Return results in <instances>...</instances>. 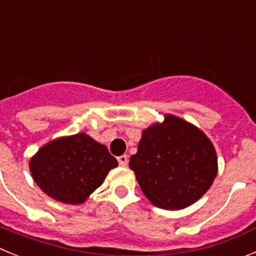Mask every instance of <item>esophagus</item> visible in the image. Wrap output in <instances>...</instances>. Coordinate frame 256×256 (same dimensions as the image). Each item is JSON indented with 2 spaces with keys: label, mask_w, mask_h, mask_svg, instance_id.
Returning <instances> with one entry per match:
<instances>
[{
  "label": "esophagus",
  "mask_w": 256,
  "mask_h": 256,
  "mask_svg": "<svg viewBox=\"0 0 256 256\" xmlns=\"http://www.w3.org/2000/svg\"><path fill=\"white\" fill-rule=\"evenodd\" d=\"M118 162H119L122 166H126V164H128V156L120 155L119 158H118Z\"/></svg>",
  "instance_id": "esophagus-1"
}]
</instances>
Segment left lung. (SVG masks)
Returning <instances> with one entry per match:
<instances>
[{"label": "left lung", "instance_id": "8db88e82", "mask_svg": "<svg viewBox=\"0 0 256 256\" xmlns=\"http://www.w3.org/2000/svg\"><path fill=\"white\" fill-rule=\"evenodd\" d=\"M130 166L144 196L162 209H183L212 186L216 176V154L196 126L166 115L160 124L142 132Z\"/></svg>", "mask_w": 256, "mask_h": 256}]
</instances>
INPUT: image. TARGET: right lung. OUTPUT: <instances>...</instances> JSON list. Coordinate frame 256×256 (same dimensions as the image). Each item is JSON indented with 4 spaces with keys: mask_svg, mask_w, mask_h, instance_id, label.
<instances>
[{
    "mask_svg": "<svg viewBox=\"0 0 256 256\" xmlns=\"http://www.w3.org/2000/svg\"><path fill=\"white\" fill-rule=\"evenodd\" d=\"M29 166L33 180L50 198L66 204H80L102 184L118 162L106 146L78 133L40 148Z\"/></svg>",
    "mask_w": 256,
    "mask_h": 256,
    "instance_id": "add662e5",
    "label": "right lung"
}]
</instances>
